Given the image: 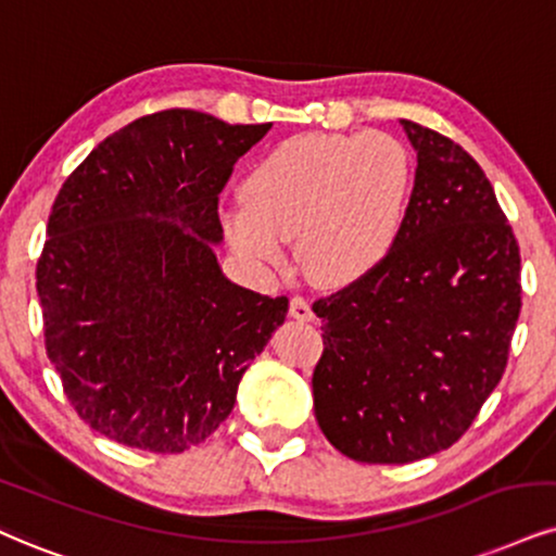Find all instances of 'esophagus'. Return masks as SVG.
Here are the masks:
<instances>
[{
    "mask_svg": "<svg viewBox=\"0 0 556 556\" xmlns=\"http://www.w3.org/2000/svg\"><path fill=\"white\" fill-rule=\"evenodd\" d=\"M291 317L299 319V321H312L314 319V312H312V304L306 301L304 296H291V306H289Z\"/></svg>",
    "mask_w": 556,
    "mask_h": 556,
    "instance_id": "obj_1",
    "label": "esophagus"
}]
</instances>
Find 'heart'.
Returning a JSON list of instances; mask_svg holds the SVG:
<instances>
[{
    "label": "heart",
    "mask_w": 556,
    "mask_h": 556,
    "mask_svg": "<svg viewBox=\"0 0 556 556\" xmlns=\"http://www.w3.org/2000/svg\"><path fill=\"white\" fill-rule=\"evenodd\" d=\"M413 156L389 134H306L278 143L224 214L231 250L257 267L286 257L319 286L353 283L387 260L407 218Z\"/></svg>",
    "instance_id": "1"
}]
</instances>
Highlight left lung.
Here are the masks:
<instances>
[{"label": "left lung", "mask_w": 556, "mask_h": 556, "mask_svg": "<svg viewBox=\"0 0 556 556\" xmlns=\"http://www.w3.org/2000/svg\"><path fill=\"white\" fill-rule=\"evenodd\" d=\"M417 152L387 260L314 301L325 351L314 415L348 458L409 464L454 445L503 379L520 314V252L482 167L400 121Z\"/></svg>", "instance_id": "left-lung-1"}]
</instances>
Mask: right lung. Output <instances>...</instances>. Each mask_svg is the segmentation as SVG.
<instances>
[{
    "mask_svg": "<svg viewBox=\"0 0 556 556\" xmlns=\"http://www.w3.org/2000/svg\"><path fill=\"white\" fill-rule=\"evenodd\" d=\"M270 126L143 115L61 185L36 267L46 353L100 435L152 454L203 443L283 325L289 299L231 283L214 255L218 193Z\"/></svg>",
    "mask_w": 556,
    "mask_h": 556,
    "instance_id": "1",
    "label": "right lung"
}]
</instances>
